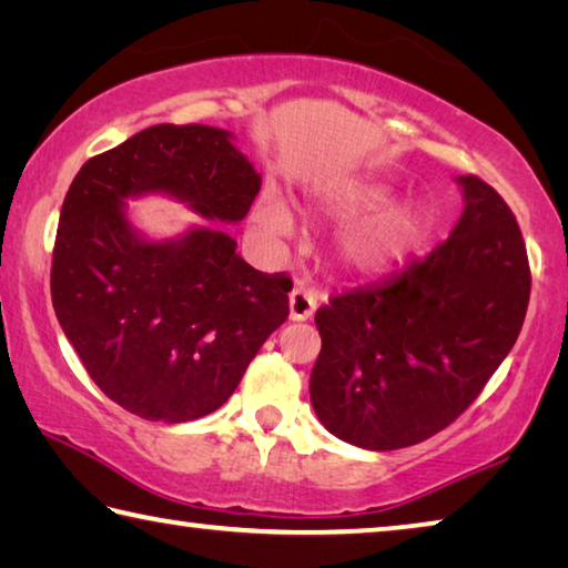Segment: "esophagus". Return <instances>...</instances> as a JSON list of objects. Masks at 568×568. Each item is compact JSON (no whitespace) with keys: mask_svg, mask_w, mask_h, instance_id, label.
Wrapping results in <instances>:
<instances>
[{"mask_svg":"<svg viewBox=\"0 0 568 568\" xmlns=\"http://www.w3.org/2000/svg\"><path fill=\"white\" fill-rule=\"evenodd\" d=\"M315 305H318V295L307 291L303 285H295L291 295H287V311H291V321H307L315 313Z\"/></svg>","mask_w":568,"mask_h":568,"instance_id":"1","label":"esophagus"}]
</instances>
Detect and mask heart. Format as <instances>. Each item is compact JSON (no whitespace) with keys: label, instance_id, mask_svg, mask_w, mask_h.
I'll return each mask as SVG.
<instances>
[{"label":"heart","instance_id":"heart-1","mask_svg":"<svg viewBox=\"0 0 568 568\" xmlns=\"http://www.w3.org/2000/svg\"><path fill=\"white\" fill-rule=\"evenodd\" d=\"M396 200V187L383 180H341L318 195V210L345 227L338 240V263L348 275L381 277L406 265L428 243L436 210L426 200ZM255 223L267 235H287L293 213L281 197H261Z\"/></svg>","mask_w":568,"mask_h":568}]
</instances>
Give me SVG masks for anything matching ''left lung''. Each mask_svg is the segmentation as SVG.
I'll return each mask as SVG.
<instances>
[{"mask_svg": "<svg viewBox=\"0 0 568 568\" xmlns=\"http://www.w3.org/2000/svg\"><path fill=\"white\" fill-rule=\"evenodd\" d=\"M464 213L446 243L386 283L315 313V416L345 444L406 448L476 400L521 333L531 273L516 217L474 175L456 178Z\"/></svg>", "mask_w": 568, "mask_h": 568, "instance_id": "8db88e82", "label": "left lung"}]
</instances>
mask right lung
Returning a JSON list of instances; mask_svg holds the SVG:
<instances>
[{
  "instance_id": "right-lung-1",
  "label": "right lung",
  "mask_w": 568,
  "mask_h": 568,
  "mask_svg": "<svg viewBox=\"0 0 568 568\" xmlns=\"http://www.w3.org/2000/svg\"><path fill=\"white\" fill-rule=\"evenodd\" d=\"M261 175L235 134L155 124L88 160L52 255V305L104 396L145 420L185 423L233 396L287 318L291 277L250 267L220 223H240ZM162 194L206 217L175 239L131 223L128 199Z\"/></svg>"
}]
</instances>
